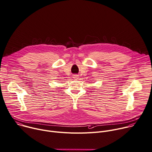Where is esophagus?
<instances>
[{"label": "esophagus", "mask_w": 152, "mask_h": 152, "mask_svg": "<svg viewBox=\"0 0 152 152\" xmlns=\"http://www.w3.org/2000/svg\"><path fill=\"white\" fill-rule=\"evenodd\" d=\"M73 78L75 79H79V76L78 75H74L73 76Z\"/></svg>", "instance_id": "1"}]
</instances>
